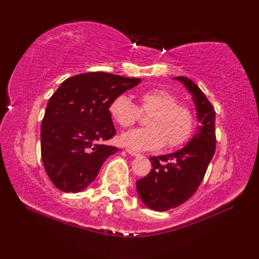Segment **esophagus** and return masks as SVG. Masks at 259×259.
<instances>
[{"instance_id":"obj_1","label":"esophagus","mask_w":259,"mask_h":259,"mask_svg":"<svg viewBox=\"0 0 259 259\" xmlns=\"http://www.w3.org/2000/svg\"><path fill=\"white\" fill-rule=\"evenodd\" d=\"M126 153H128V154H130V155H133V156H140V153H138V152H136V151H134V150H126Z\"/></svg>"}]
</instances>
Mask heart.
I'll list each match as a JSON object with an SVG mask.
<instances>
[{"mask_svg":"<svg viewBox=\"0 0 259 259\" xmlns=\"http://www.w3.org/2000/svg\"><path fill=\"white\" fill-rule=\"evenodd\" d=\"M136 105L124 95L113 99L108 107L109 115L122 128L137 122L139 113L148 114L147 128L128 131L120 137V143L136 151H154L164 145L169 148L185 143L194 126L191 108L178 103L175 95L163 89H150L137 95Z\"/></svg>","mask_w":259,"mask_h":259,"instance_id":"1","label":"heart"}]
</instances>
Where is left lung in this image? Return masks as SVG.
<instances>
[{
	"label": "left lung",
	"instance_id": "obj_1",
	"mask_svg": "<svg viewBox=\"0 0 259 259\" xmlns=\"http://www.w3.org/2000/svg\"><path fill=\"white\" fill-rule=\"evenodd\" d=\"M192 95L200 125L185 146L170 154L150 157L153 169L136 183L147 208L166 211L185 202L198 190L214 154L216 112L200 88L185 76L174 77Z\"/></svg>",
	"mask_w": 259,
	"mask_h": 259
}]
</instances>
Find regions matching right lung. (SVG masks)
Returning <instances> with one entry per match:
<instances>
[{
  "instance_id": "add662e5",
  "label": "right lung",
  "mask_w": 259,
  "mask_h": 259,
  "mask_svg": "<svg viewBox=\"0 0 259 259\" xmlns=\"http://www.w3.org/2000/svg\"><path fill=\"white\" fill-rule=\"evenodd\" d=\"M140 81L111 73H85L65 80L51 96L41 125V156L58 190L83 191L107 157L119 151L105 144L116 133L108 107Z\"/></svg>"
}]
</instances>
